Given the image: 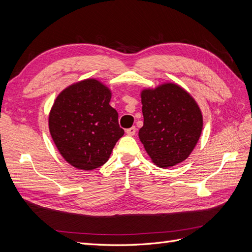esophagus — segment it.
I'll use <instances>...</instances> for the list:
<instances>
[{"label":"esophagus","mask_w":252,"mask_h":252,"mask_svg":"<svg viewBox=\"0 0 252 252\" xmlns=\"http://www.w3.org/2000/svg\"><path fill=\"white\" fill-rule=\"evenodd\" d=\"M135 132H136V128L133 126V127H130V128H128V129H126V133L128 134V135H134L135 134Z\"/></svg>","instance_id":"obj_1"}]
</instances>
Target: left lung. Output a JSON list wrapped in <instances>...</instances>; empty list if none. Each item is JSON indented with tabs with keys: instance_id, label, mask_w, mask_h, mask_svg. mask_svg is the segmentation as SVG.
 Instances as JSON below:
<instances>
[{
	"instance_id": "1",
	"label": "left lung",
	"mask_w": 252,
	"mask_h": 252,
	"mask_svg": "<svg viewBox=\"0 0 252 252\" xmlns=\"http://www.w3.org/2000/svg\"><path fill=\"white\" fill-rule=\"evenodd\" d=\"M144 125L139 131L152 162L162 168L189 157L200 139L203 118L192 96L175 84L142 93Z\"/></svg>"
}]
</instances>
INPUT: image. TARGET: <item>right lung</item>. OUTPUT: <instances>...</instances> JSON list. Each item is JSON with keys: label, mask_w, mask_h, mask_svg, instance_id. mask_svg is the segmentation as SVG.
Returning a JSON list of instances; mask_svg holds the SVG:
<instances>
[{"label": "right lung", "mask_w": 252, "mask_h": 252, "mask_svg": "<svg viewBox=\"0 0 252 252\" xmlns=\"http://www.w3.org/2000/svg\"><path fill=\"white\" fill-rule=\"evenodd\" d=\"M110 90L90 79L59 94L49 114V130L60 154L73 167L93 170L108 161L124 134L109 105Z\"/></svg>", "instance_id": "add662e5"}]
</instances>
